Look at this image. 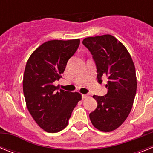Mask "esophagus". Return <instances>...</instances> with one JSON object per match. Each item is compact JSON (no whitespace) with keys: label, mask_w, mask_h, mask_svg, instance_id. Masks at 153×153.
Here are the masks:
<instances>
[{"label":"esophagus","mask_w":153,"mask_h":153,"mask_svg":"<svg viewBox=\"0 0 153 153\" xmlns=\"http://www.w3.org/2000/svg\"><path fill=\"white\" fill-rule=\"evenodd\" d=\"M89 97V94H82V98L85 99V98H87Z\"/></svg>","instance_id":"esophagus-1"}]
</instances>
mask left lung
<instances>
[{
  "label": "left lung",
  "mask_w": 153,
  "mask_h": 153,
  "mask_svg": "<svg viewBox=\"0 0 153 153\" xmlns=\"http://www.w3.org/2000/svg\"><path fill=\"white\" fill-rule=\"evenodd\" d=\"M83 44L95 61L97 81L108 78L107 93L93 96L97 107L90 113L93 126L102 132H111L122 125L129 116L136 93V69L125 46L112 35L86 37Z\"/></svg>",
  "instance_id": "left-lung-1"
}]
</instances>
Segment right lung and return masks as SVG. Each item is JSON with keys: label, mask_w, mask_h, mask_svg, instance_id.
I'll return each mask as SVG.
<instances>
[{"label": "right lung", "mask_w": 153, "mask_h": 153, "mask_svg": "<svg viewBox=\"0 0 153 153\" xmlns=\"http://www.w3.org/2000/svg\"><path fill=\"white\" fill-rule=\"evenodd\" d=\"M79 39L50 40L30 55L23 79L27 107L40 128L47 132H60L69 119L81 95L60 90L53 82L61 78L67 61L79 47Z\"/></svg>", "instance_id": "1"}]
</instances>
